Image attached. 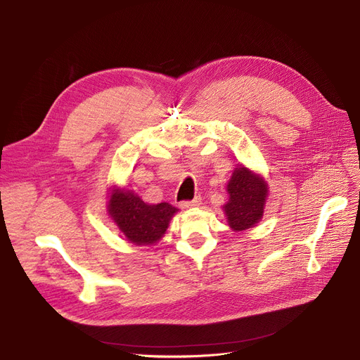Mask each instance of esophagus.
Returning a JSON list of instances; mask_svg holds the SVG:
<instances>
[{"label":"esophagus","instance_id":"obj_1","mask_svg":"<svg viewBox=\"0 0 360 360\" xmlns=\"http://www.w3.org/2000/svg\"><path fill=\"white\" fill-rule=\"evenodd\" d=\"M201 197H195L193 200H191V201H182L181 202V207L182 208H192V207H200L201 205Z\"/></svg>","mask_w":360,"mask_h":360}]
</instances>
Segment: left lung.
Here are the masks:
<instances>
[{
    "instance_id": "left-lung-1",
    "label": "left lung",
    "mask_w": 360,
    "mask_h": 360,
    "mask_svg": "<svg viewBox=\"0 0 360 360\" xmlns=\"http://www.w3.org/2000/svg\"><path fill=\"white\" fill-rule=\"evenodd\" d=\"M226 189L230 193V201L224 205V211L228 225L236 231L254 226L264 212L267 197L264 179L240 167L234 171Z\"/></svg>"
}]
</instances>
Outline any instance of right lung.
<instances>
[{
	"mask_svg": "<svg viewBox=\"0 0 360 360\" xmlns=\"http://www.w3.org/2000/svg\"><path fill=\"white\" fill-rule=\"evenodd\" d=\"M178 210L168 202L148 205L129 191H113L109 214L124 237L138 245H149L162 238L169 219Z\"/></svg>",
	"mask_w": 360,
	"mask_h": 360,
	"instance_id": "right-lung-1",
	"label": "right lung"
}]
</instances>
